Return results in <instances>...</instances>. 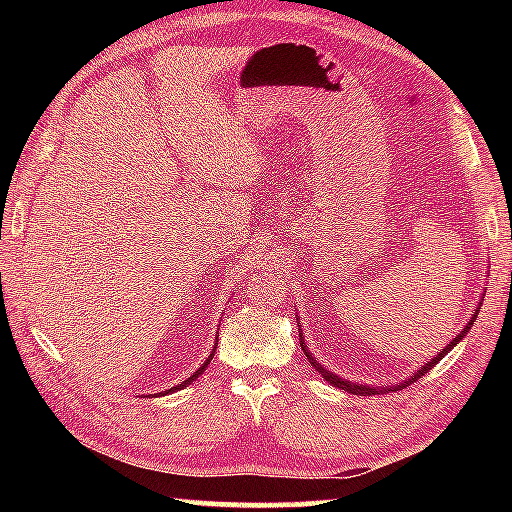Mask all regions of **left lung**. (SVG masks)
<instances>
[{
    "mask_svg": "<svg viewBox=\"0 0 512 512\" xmlns=\"http://www.w3.org/2000/svg\"><path fill=\"white\" fill-rule=\"evenodd\" d=\"M481 309V307H479ZM479 309H476V311H479ZM476 311H474V316H472V320H470V323H467L465 325V329H463V332L461 334H458L456 336V339L452 341V343H449L447 345V348L443 350V352H440L438 354V357H433L429 363H427V366H422V370H418V372H415V375L409 379V381H404V384H400V386H393V391H397V388H404L406 384H411V381H418L422 375H424V372H429L433 366H436V363L440 361V359H443L445 357V354L449 352V350H452L454 348V345L458 343V341H461L463 339V336L467 334V332H470V329H472V325H474V320H476ZM302 341H305V339H300V345H302ZM302 350H305V354H307V359H309V363H311V366H314L318 372H320V375H323L325 377V381H329V384H334V386H339V388H343V391H348V393H354V395H375V393H381L379 391V388H370V386H357V384H350V381H343L341 377H336V375H332V372H329V370H325L323 366H318V363H316V359L314 357H311V354H309V350L307 348H302ZM384 391H388V388H384Z\"/></svg>",
    "mask_w": 512,
    "mask_h": 512,
    "instance_id": "left-lung-1",
    "label": "left lung"
}]
</instances>
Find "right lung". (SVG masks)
Here are the masks:
<instances>
[{"mask_svg":"<svg viewBox=\"0 0 512 512\" xmlns=\"http://www.w3.org/2000/svg\"><path fill=\"white\" fill-rule=\"evenodd\" d=\"M212 357H214V354H212ZM207 361H210V359H207ZM207 361H205V363H203V366H201V368H198V370H196V372H194V375H192V377H189V379H185V381H183V384H178V386H173V391H178V388H185V386H187V384H189V381H196V379H198V377H201V375H203V370H205V368H207Z\"/></svg>","mask_w":512,"mask_h":512,"instance_id":"obj_1","label":"right lung"}]
</instances>
